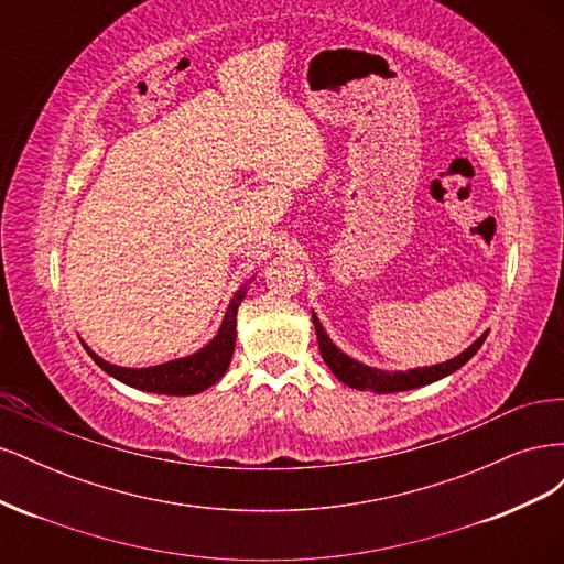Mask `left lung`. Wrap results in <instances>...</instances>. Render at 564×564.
Returning a JSON list of instances; mask_svg holds the SVG:
<instances>
[{
  "label": "left lung",
  "mask_w": 564,
  "mask_h": 564,
  "mask_svg": "<svg viewBox=\"0 0 564 564\" xmlns=\"http://www.w3.org/2000/svg\"><path fill=\"white\" fill-rule=\"evenodd\" d=\"M313 324H315V334H317V344H319V352H322V360L327 362V367L332 369L334 377L346 383L355 390H371V392H379V395H386V392H402V390H414L421 386H429L435 383L440 379L449 377L456 369L464 367L470 357L482 348L485 338L489 332H485L480 338L473 340V344L464 350L458 352L456 357L447 362H440L433 367H416V369H406V371H388V369H379V367H369L360 360H355L348 352L340 350L334 340L329 338V334L324 332L319 317L313 313Z\"/></svg>",
  "instance_id": "left-lung-1"
}]
</instances>
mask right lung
Wrapping results in <instances>:
<instances>
[{"label":"right lung","instance_id":"right-lung-1","mask_svg":"<svg viewBox=\"0 0 564 564\" xmlns=\"http://www.w3.org/2000/svg\"><path fill=\"white\" fill-rule=\"evenodd\" d=\"M249 282H253V278L237 289L235 296L230 299L224 322H220L218 327V334L209 340L207 346H202L193 355L176 357V360L152 365V367H119L96 355L87 344H84V340L82 346L91 355V360L100 369L129 388L143 390V392H158V395H197V392L207 390L216 381L224 379V373L230 367L235 338H237V308H240L242 299L247 296Z\"/></svg>","mask_w":564,"mask_h":564}]
</instances>
